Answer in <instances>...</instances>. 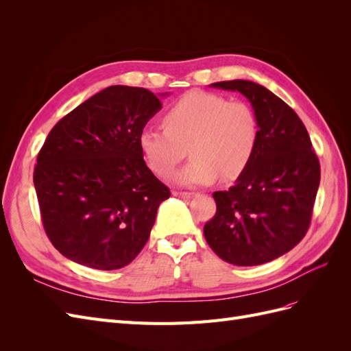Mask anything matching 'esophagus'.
Returning <instances> with one entry per match:
<instances>
[{
	"label": "esophagus",
	"mask_w": 351,
	"mask_h": 351,
	"mask_svg": "<svg viewBox=\"0 0 351 351\" xmlns=\"http://www.w3.org/2000/svg\"><path fill=\"white\" fill-rule=\"evenodd\" d=\"M174 196L182 197V199H190V197L195 196V193H192V192H174Z\"/></svg>",
	"instance_id": "1"
}]
</instances>
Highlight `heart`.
Masks as SVG:
<instances>
[{"mask_svg":"<svg viewBox=\"0 0 351 351\" xmlns=\"http://www.w3.org/2000/svg\"><path fill=\"white\" fill-rule=\"evenodd\" d=\"M165 129L145 127L137 143L146 164L165 177L192 155L173 176L186 186L209 184L219 178L234 182L249 168L259 143V121L243 101H228L217 93L192 90L164 114Z\"/></svg>","mask_w":351,"mask_h":351,"instance_id":"1","label":"heart"}]
</instances>
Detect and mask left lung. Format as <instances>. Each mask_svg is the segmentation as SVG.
Instances as JSON below:
<instances>
[{"instance_id":"left-lung-1","label":"left lung","mask_w":351,"mask_h":351,"mask_svg":"<svg viewBox=\"0 0 351 351\" xmlns=\"http://www.w3.org/2000/svg\"><path fill=\"white\" fill-rule=\"evenodd\" d=\"M212 88L239 90L259 121V143L236 184L215 192L217 212L204 234L218 256L237 267L271 262L299 244L311 226L321 165L304 124L281 98L250 80Z\"/></svg>"}]
</instances>
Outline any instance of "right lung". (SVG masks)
<instances>
[{
    "label": "right lung",
    "instance_id": "right-lung-1",
    "mask_svg": "<svg viewBox=\"0 0 351 351\" xmlns=\"http://www.w3.org/2000/svg\"><path fill=\"white\" fill-rule=\"evenodd\" d=\"M161 108L151 90L115 84L52 127L34 183L44 230L62 256L112 271L141 253L158 206L171 195L137 143Z\"/></svg>",
    "mask_w": 351,
    "mask_h": 351
}]
</instances>
